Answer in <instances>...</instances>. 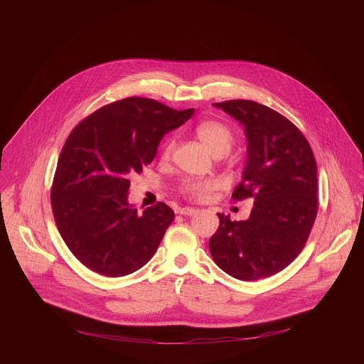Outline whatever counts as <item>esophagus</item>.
Wrapping results in <instances>:
<instances>
[{
  "label": "esophagus",
  "instance_id": "obj_1",
  "mask_svg": "<svg viewBox=\"0 0 364 364\" xmlns=\"http://www.w3.org/2000/svg\"><path fill=\"white\" fill-rule=\"evenodd\" d=\"M198 210L197 209H193V207H178V209L176 210L177 215H184V216H193L196 215Z\"/></svg>",
  "mask_w": 364,
  "mask_h": 364
}]
</instances>
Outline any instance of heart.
Segmentation results:
<instances>
[{
	"instance_id": "b5f03b06",
	"label": "heart",
	"mask_w": 364,
	"mask_h": 364,
	"mask_svg": "<svg viewBox=\"0 0 364 364\" xmlns=\"http://www.w3.org/2000/svg\"><path fill=\"white\" fill-rule=\"evenodd\" d=\"M196 135L203 142V145L209 149L213 155L228 154L235 141L232 131L226 125L216 122V121L201 122L196 128ZM173 148H174V141L168 139L163 149V157L167 159L171 154ZM218 184L213 180H204V181L187 180L183 184V191L193 198H204Z\"/></svg>"
}]
</instances>
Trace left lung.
Segmentation results:
<instances>
[{"instance_id":"8db88e82","label":"left lung","mask_w":364,"mask_h":364,"mask_svg":"<svg viewBox=\"0 0 364 364\" xmlns=\"http://www.w3.org/2000/svg\"><path fill=\"white\" fill-rule=\"evenodd\" d=\"M213 105L245 128L246 164L232 197L255 201L247 220L218 213L210 253L236 279L268 278L294 261L313 229L318 207L314 154L291 121L261 103L236 99Z\"/></svg>"}]
</instances>
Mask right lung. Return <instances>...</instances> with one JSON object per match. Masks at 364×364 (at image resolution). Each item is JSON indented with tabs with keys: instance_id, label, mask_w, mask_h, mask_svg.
<instances>
[{
	"instance_id": "obj_1",
	"label": "right lung",
	"mask_w": 364,
	"mask_h": 364,
	"mask_svg": "<svg viewBox=\"0 0 364 364\" xmlns=\"http://www.w3.org/2000/svg\"><path fill=\"white\" fill-rule=\"evenodd\" d=\"M193 114L154 99L127 97L95 111L70 132L50 198L65 243L85 267L125 277L157 252L174 212L157 203L139 215L128 201L129 177L141 173L163 136Z\"/></svg>"
}]
</instances>
